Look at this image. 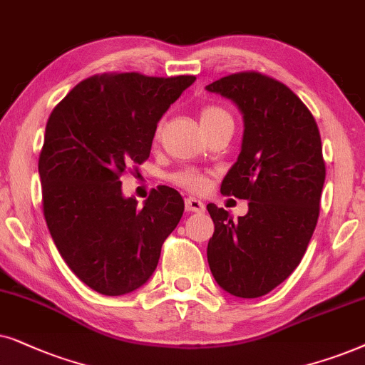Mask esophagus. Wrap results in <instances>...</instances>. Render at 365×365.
Here are the masks:
<instances>
[{
	"instance_id": "1",
	"label": "esophagus",
	"mask_w": 365,
	"mask_h": 365,
	"mask_svg": "<svg viewBox=\"0 0 365 365\" xmlns=\"http://www.w3.org/2000/svg\"><path fill=\"white\" fill-rule=\"evenodd\" d=\"M185 208H187V212H203L205 205H203V202L197 200V198L188 197L185 200Z\"/></svg>"
}]
</instances>
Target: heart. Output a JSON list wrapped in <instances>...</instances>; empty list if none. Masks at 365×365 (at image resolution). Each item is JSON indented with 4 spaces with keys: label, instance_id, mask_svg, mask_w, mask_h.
<instances>
[{
    "label": "heart",
    "instance_id": "b5f03b06",
    "mask_svg": "<svg viewBox=\"0 0 365 365\" xmlns=\"http://www.w3.org/2000/svg\"><path fill=\"white\" fill-rule=\"evenodd\" d=\"M223 118H230V115H228L223 108H220V106L208 105V106H203L200 111L202 126L215 123V121L223 120ZM158 135H160V126L157 128V132H155V137L158 138ZM172 180L177 183V185L187 188V190H190V192H197V193L205 190L208 185L207 175L195 172V170H182V172L175 173Z\"/></svg>",
    "mask_w": 365,
    "mask_h": 365
}]
</instances>
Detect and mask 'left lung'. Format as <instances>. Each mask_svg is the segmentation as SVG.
I'll list each match as a JSON object with an SVG mask.
<instances>
[{
	"label": "left lung",
	"instance_id": "1",
	"mask_svg": "<svg viewBox=\"0 0 365 365\" xmlns=\"http://www.w3.org/2000/svg\"><path fill=\"white\" fill-rule=\"evenodd\" d=\"M205 88L244 115L240 155L220 192L249 200L239 220L207 205L215 223L208 265L225 292L262 297L297 269L317 225L325 180L319 126L289 86L262 73H233Z\"/></svg>",
	"mask_w": 365,
	"mask_h": 365
}]
</instances>
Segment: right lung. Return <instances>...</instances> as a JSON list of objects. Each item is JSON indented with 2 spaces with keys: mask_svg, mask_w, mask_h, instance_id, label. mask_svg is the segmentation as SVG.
<instances>
[{
  "mask_svg": "<svg viewBox=\"0 0 365 365\" xmlns=\"http://www.w3.org/2000/svg\"><path fill=\"white\" fill-rule=\"evenodd\" d=\"M193 81L192 75H95L48 118L38 162L43 213L63 260L98 294L142 287L183 215L177 190L153 188L138 207L123 197L120 177L150 157L160 118Z\"/></svg>",
  "mask_w": 365,
  "mask_h": 365,
  "instance_id": "obj_1",
  "label": "right lung"
}]
</instances>
